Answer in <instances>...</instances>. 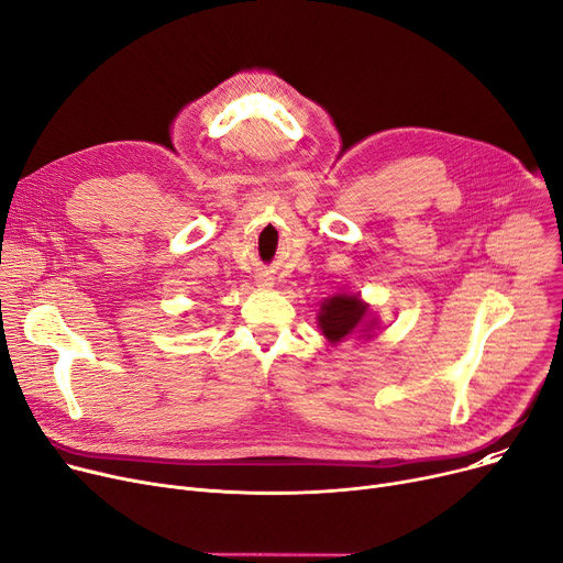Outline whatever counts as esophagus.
Listing matches in <instances>:
<instances>
[{"mask_svg": "<svg viewBox=\"0 0 563 563\" xmlns=\"http://www.w3.org/2000/svg\"><path fill=\"white\" fill-rule=\"evenodd\" d=\"M264 285H266V280H264Z\"/></svg>", "mask_w": 563, "mask_h": 563, "instance_id": "esophagus-1", "label": "esophagus"}]
</instances>
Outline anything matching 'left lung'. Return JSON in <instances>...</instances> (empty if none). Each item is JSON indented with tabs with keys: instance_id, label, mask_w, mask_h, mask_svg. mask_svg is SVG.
I'll return each mask as SVG.
<instances>
[{
	"instance_id": "1",
	"label": "left lung",
	"mask_w": 563,
	"mask_h": 563,
	"mask_svg": "<svg viewBox=\"0 0 563 563\" xmlns=\"http://www.w3.org/2000/svg\"><path fill=\"white\" fill-rule=\"evenodd\" d=\"M365 314L367 306L358 297H344V294H338V297L321 303L317 319L321 333L327 335L329 342L335 344L342 342L353 331H358L363 327Z\"/></svg>"
}]
</instances>
